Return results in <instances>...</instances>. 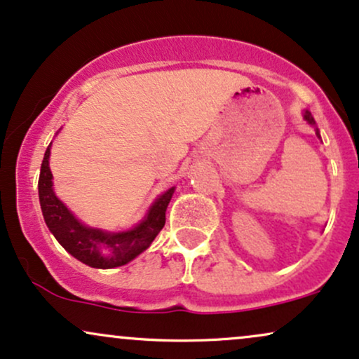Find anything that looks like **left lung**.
I'll return each mask as SVG.
<instances>
[{
	"instance_id": "obj_1",
	"label": "left lung",
	"mask_w": 359,
	"mask_h": 359,
	"mask_svg": "<svg viewBox=\"0 0 359 359\" xmlns=\"http://www.w3.org/2000/svg\"><path fill=\"white\" fill-rule=\"evenodd\" d=\"M304 119H306L307 122H309L311 126H316V121H314V117L311 116V112H309V111H304ZM316 134H318V137L321 139V136H319V130H318V128H316Z\"/></svg>"
}]
</instances>
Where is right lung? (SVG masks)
Segmentation results:
<instances>
[{"mask_svg": "<svg viewBox=\"0 0 359 359\" xmlns=\"http://www.w3.org/2000/svg\"><path fill=\"white\" fill-rule=\"evenodd\" d=\"M50 144L41 161L38 196L41 213L48 230L58 243L75 259L94 269H114L129 264L153 243L166 222V208L175 188L159 195L149 206L141 222L124 231H107L83 225L75 215L58 200L53 191V176L50 171Z\"/></svg>", "mask_w": 359, "mask_h": 359, "instance_id": "1", "label": "right lung"}]
</instances>
